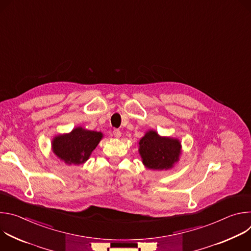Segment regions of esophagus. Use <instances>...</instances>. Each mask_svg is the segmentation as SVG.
<instances>
[{
	"instance_id": "1",
	"label": "esophagus",
	"mask_w": 251,
	"mask_h": 251,
	"mask_svg": "<svg viewBox=\"0 0 251 251\" xmlns=\"http://www.w3.org/2000/svg\"><path fill=\"white\" fill-rule=\"evenodd\" d=\"M113 135H114V137L115 138H120L121 137V131L120 130H118V129H114V131H113Z\"/></svg>"
}]
</instances>
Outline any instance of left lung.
Segmentation results:
<instances>
[{"label": "left lung", "mask_w": 251, "mask_h": 251, "mask_svg": "<svg viewBox=\"0 0 251 251\" xmlns=\"http://www.w3.org/2000/svg\"><path fill=\"white\" fill-rule=\"evenodd\" d=\"M139 152L147 168L167 170L173 167L181 154V144L176 139L160 137L157 132L149 131L139 142Z\"/></svg>", "instance_id": "obj_1"}]
</instances>
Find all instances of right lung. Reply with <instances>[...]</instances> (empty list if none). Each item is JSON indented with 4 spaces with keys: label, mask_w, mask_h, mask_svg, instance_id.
Instances as JSON below:
<instances>
[{
    "label": "right lung",
    "mask_w": 251,
    "mask_h": 251,
    "mask_svg": "<svg viewBox=\"0 0 251 251\" xmlns=\"http://www.w3.org/2000/svg\"><path fill=\"white\" fill-rule=\"evenodd\" d=\"M101 138L100 132L78 127L69 134L55 137L52 141V150L66 164L79 165L88 160Z\"/></svg>",
    "instance_id": "1"
}]
</instances>
